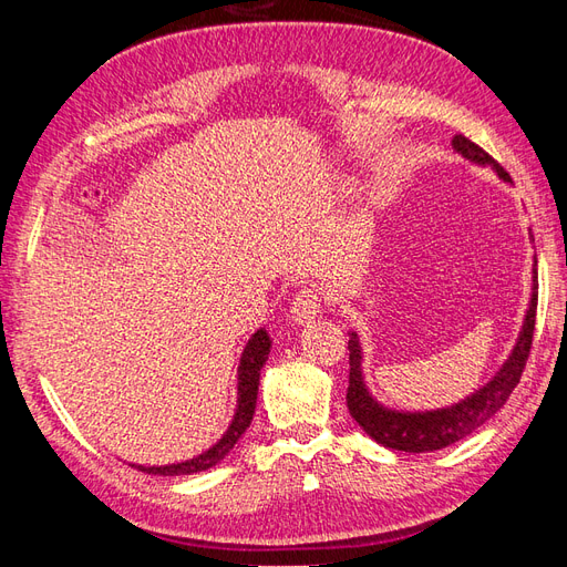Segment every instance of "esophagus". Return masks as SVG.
I'll list each match as a JSON object with an SVG mask.
<instances>
[{
  "instance_id": "34e87169",
  "label": "esophagus",
  "mask_w": 567,
  "mask_h": 567,
  "mask_svg": "<svg viewBox=\"0 0 567 567\" xmlns=\"http://www.w3.org/2000/svg\"><path fill=\"white\" fill-rule=\"evenodd\" d=\"M321 302H323V293L319 286H305L298 290V296L293 298V319L298 323L310 321L315 317H319L321 312Z\"/></svg>"
}]
</instances>
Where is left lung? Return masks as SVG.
Instances as JSON below:
<instances>
[{
    "label": "left lung",
    "mask_w": 567,
    "mask_h": 567,
    "mask_svg": "<svg viewBox=\"0 0 567 567\" xmlns=\"http://www.w3.org/2000/svg\"><path fill=\"white\" fill-rule=\"evenodd\" d=\"M452 144L463 158H468L477 165H489L504 182H511L506 169L496 163L487 151L473 144L468 136L456 134ZM532 281L535 284H532L529 310L525 315L523 331L518 336V342L516 348H513L511 357L487 385H483L477 392H473L471 398L447 409L394 411L375 402L369 394L364 375H362V346H359L357 333H350L352 338L348 342V350H350L348 409L352 419L364 427L369 437L383 444V447L398 450V452H414V454L444 450L450 447V444L471 435L473 431H477L480 425L487 423L496 411L506 404L513 388L520 383V375L532 348V336H535V319H537V277H532Z\"/></svg>",
    "instance_id": "obj_1"
}]
</instances>
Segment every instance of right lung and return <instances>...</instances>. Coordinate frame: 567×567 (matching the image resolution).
Segmentation results:
<instances>
[{
    "instance_id": "1",
    "label": "right lung",
    "mask_w": 567,
    "mask_h": 567,
    "mask_svg": "<svg viewBox=\"0 0 567 567\" xmlns=\"http://www.w3.org/2000/svg\"><path fill=\"white\" fill-rule=\"evenodd\" d=\"M269 348H271V340L265 329L252 333V338L248 340V346L241 354V364H238L236 414L227 427V433L221 435V440L215 442L208 452H203L196 458H188L182 463H169V466H134V463H130V466L140 468L148 475H192V473L208 471L215 466V463L225 458L234 450L238 437L248 431V425L252 421L255 402H257V385H260V371L269 357Z\"/></svg>"
}]
</instances>
